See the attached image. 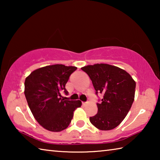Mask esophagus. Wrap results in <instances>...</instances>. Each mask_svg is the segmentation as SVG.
<instances>
[{"instance_id": "esophagus-1", "label": "esophagus", "mask_w": 160, "mask_h": 160, "mask_svg": "<svg viewBox=\"0 0 160 160\" xmlns=\"http://www.w3.org/2000/svg\"><path fill=\"white\" fill-rule=\"evenodd\" d=\"M88 104V102H82L83 106H86V105Z\"/></svg>"}]
</instances>
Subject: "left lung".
<instances>
[{
	"instance_id": "obj_1",
	"label": "left lung",
	"mask_w": 160,
	"mask_h": 160,
	"mask_svg": "<svg viewBox=\"0 0 160 160\" xmlns=\"http://www.w3.org/2000/svg\"><path fill=\"white\" fill-rule=\"evenodd\" d=\"M92 82L96 94L103 95L97 103L98 112L90 117L92 124L102 131L115 128L128 114L134 101L135 82L126 70L112 65L97 63L81 68Z\"/></svg>"
}]
</instances>
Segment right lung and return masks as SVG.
I'll return each instance as SVG.
<instances>
[{"mask_svg": "<svg viewBox=\"0 0 160 160\" xmlns=\"http://www.w3.org/2000/svg\"><path fill=\"white\" fill-rule=\"evenodd\" d=\"M75 66L56 64L40 68L26 78L25 95L34 118L43 128L59 132L69 126L73 112L80 107V100H65L61 92L67 94L66 84Z\"/></svg>", "mask_w": 160, "mask_h": 160, "instance_id": "obj_1", "label": "right lung"}]
</instances>
